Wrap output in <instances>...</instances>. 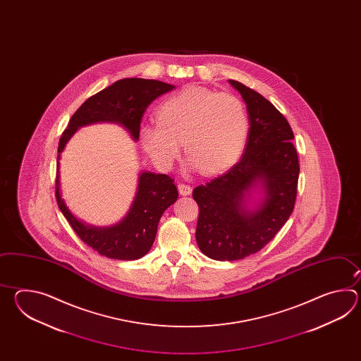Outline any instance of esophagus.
<instances>
[{"mask_svg": "<svg viewBox=\"0 0 361 361\" xmlns=\"http://www.w3.org/2000/svg\"><path fill=\"white\" fill-rule=\"evenodd\" d=\"M178 191L182 196H188V195H191L192 187L190 184L179 183L178 184Z\"/></svg>", "mask_w": 361, "mask_h": 361, "instance_id": "obj_1", "label": "esophagus"}]
</instances>
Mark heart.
<instances>
[{"mask_svg": "<svg viewBox=\"0 0 361 361\" xmlns=\"http://www.w3.org/2000/svg\"><path fill=\"white\" fill-rule=\"evenodd\" d=\"M157 123L143 125L139 138L152 161L169 169L180 152L192 168L216 174L230 168L245 147L249 115L244 103L230 92L188 86L164 100L156 111Z\"/></svg>", "mask_w": 361, "mask_h": 361, "instance_id": "b5f03b06", "label": "heart"}]
</instances>
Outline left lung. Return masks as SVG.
<instances>
[{
  "label": "left lung",
  "instance_id": "1",
  "mask_svg": "<svg viewBox=\"0 0 361 361\" xmlns=\"http://www.w3.org/2000/svg\"><path fill=\"white\" fill-rule=\"evenodd\" d=\"M246 103L249 135L241 160L227 173L193 190L199 205L196 241L215 261H238L259 252L293 213L300 161L288 120L276 107L244 84L228 80ZM259 185L264 197L247 208Z\"/></svg>",
  "mask_w": 361,
  "mask_h": 361
}]
</instances>
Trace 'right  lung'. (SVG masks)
<instances>
[{
    "mask_svg": "<svg viewBox=\"0 0 361 361\" xmlns=\"http://www.w3.org/2000/svg\"><path fill=\"white\" fill-rule=\"evenodd\" d=\"M174 89V85L157 80L123 78L85 100L69 120L58 146L55 197L61 213L77 236L100 255L120 261H135L152 247L164 212L178 199L174 179L166 174L140 173L135 199L121 222L111 227H92L78 221L61 199L59 157L78 128L95 123L123 125L138 140L140 121L146 108L157 97Z\"/></svg>",
    "mask_w": 361,
    "mask_h": 361,
    "instance_id": "1",
    "label": "right lung"
}]
</instances>
